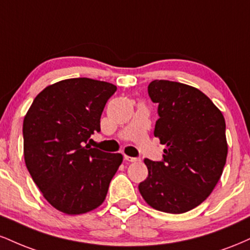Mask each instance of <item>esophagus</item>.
<instances>
[{
	"mask_svg": "<svg viewBox=\"0 0 250 250\" xmlns=\"http://www.w3.org/2000/svg\"><path fill=\"white\" fill-rule=\"evenodd\" d=\"M125 160L128 162H137L140 161V157H131V156H128V155H125Z\"/></svg>",
	"mask_w": 250,
	"mask_h": 250,
	"instance_id": "34e87169",
	"label": "esophagus"
}]
</instances>
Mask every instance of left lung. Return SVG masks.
Wrapping results in <instances>:
<instances>
[{"instance_id":"1","label":"left lung","mask_w":250,"mask_h":250,"mask_svg":"<svg viewBox=\"0 0 250 250\" xmlns=\"http://www.w3.org/2000/svg\"><path fill=\"white\" fill-rule=\"evenodd\" d=\"M148 94L159 105L154 135L166 149L162 161L145 160L148 177L139 190L156 210L186 213L207 199L222 175L225 117L202 91L183 83L155 80Z\"/></svg>"}]
</instances>
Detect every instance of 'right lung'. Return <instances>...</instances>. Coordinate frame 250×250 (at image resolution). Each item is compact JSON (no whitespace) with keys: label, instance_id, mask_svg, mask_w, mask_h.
Wrapping results in <instances>:
<instances>
[{"label":"right lung","instance_id":"add662e5","mask_svg":"<svg viewBox=\"0 0 250 250\" xmlns=\"http://www.w3.org/2000/svg\"><path fill=\"white\" fill-rule=\"evenodd\" d=\"M116 85L77 77L43 89L23 121L28 171L44 199L57 210L79 215L102 205L121 154L87 145Z\"/></svg>","mask_w":250,"mask_h":250}]
</instances>
